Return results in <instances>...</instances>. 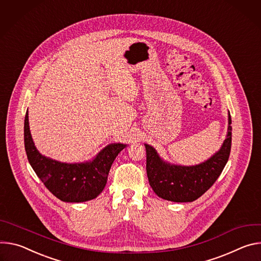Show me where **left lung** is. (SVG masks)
Segmentation results:
<instances>
[{"label": "left lung", "instance_id": "left-lung-1", "mask_svg": "<svg viewBox=\"0 0 261 261\" xmlns=\"http://www.w3.org/2000/svg\"><path fill=\"white\" fill-rule=\"evenodd\" d=\"M228 135L221 149L206 162L196 166H175L161 160L153 147L145 144L146 171L154 193L173 202H192L203 195L218 179L231 150V116Z\"/></svg>", "mask_w": 261, "mask_h": 261}]
</instances>
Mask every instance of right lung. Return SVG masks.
Wrapping results in <instances>:
<instances>
[{
    "label": "right lung",
    "instance_id": "obj_1",
    "mask_svg": "<svg viewBox=\"0 0 261 261\" xmlns=\"http://www.w3.org/2000/svg\"><path fill=\"white\" fill-rule=\"evenodd\" d=\"M28 117L27 111L23 126L25 153L29 163L46 189L64 202H85L96 198L106 187L113 162L126 145L110 144L92 162L60 163L38 152L31 137Z\"/></svg>",
    "mask_w": 261,
    "mask_h": 261
}]
</instances>
